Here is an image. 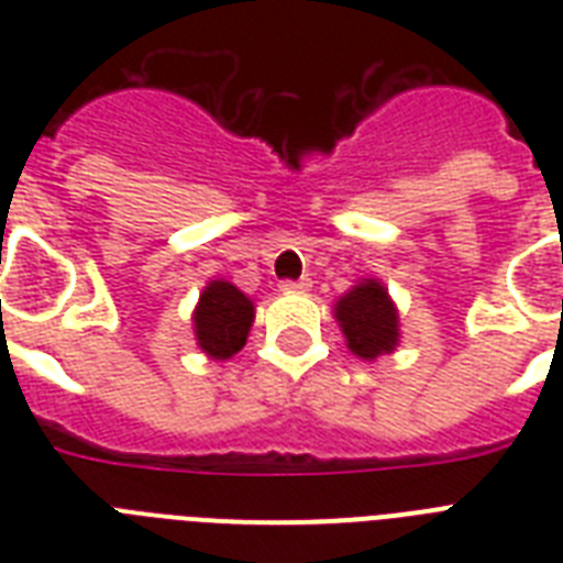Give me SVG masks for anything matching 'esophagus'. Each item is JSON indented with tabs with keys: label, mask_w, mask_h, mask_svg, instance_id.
<instances>
[{
	"label": "esophagus",
	"mask_w": 563,
	"mask_h": 563,
	"mask_svg": "<svg viewBox=\"0 0 563 563\" xmlns=\"http://www.w3.org/2000/svg\"><path fill=\"white\" fill-rule=\"evenodd\" d=\"M309 277H300V280H280V291H309Z\"/></svg>",
	"instance_id": "1"
}]
</instances>
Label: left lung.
I'll return each mask as SVG.
<instances>
[{
  "mask_svg": "<svg viewBox=\"0 0 563 563\" xmlns=\"http://www.w3.org/2000/svg\"><path fill=\"white\" fill-rule=\"evenodd\" d=\"M335 318L342 324L347 347L362 360H376L397 344V309L376 280L360 283L347 291L335 307Z\"/></svg>",
  "mask_w": 563,
  "mask_h": 563,
  "instance_id": "8db88e82",
  "label": "left lung"
}]
</instances>
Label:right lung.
Here are the masks:
<instances>
[{"label":"right lung","mask_w":563,"mask_h":563,"mask_svg":"<svg viewBox=\"0 0 563 563\" xmlns=\"http://www.w3.org/2000/svg\"><path fill=\"white\" fill-rule=\"evenodd\" d=\"M254 321V303L224 280L210 283L201 295V303L195 309V335L203 353L212 360H228L247 339Z\"/></svg>","instance_id":"add662e5"}]
</instances>
